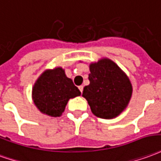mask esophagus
<instances>
[{
    "instance_id": "1",
    "label": "esophagus",
    "mask_w": 161,
    "mask_h": 161,
    "mask_svg": "<svg viewBox=\"0 0 161 161\" xmlns=\"http://www.w3.org/2000/svg\"><path fill=\"white\" fill-rule=\"evenodd\" d=\"M78 89H79V91L81 92V93L83 92V90H84V86L83 85H80V86H78Z\"/></svg>"
}]
</instances>
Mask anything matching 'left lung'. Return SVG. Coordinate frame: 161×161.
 Masks as SVG:
<instances>
[{"label":"left lung","instance_id":"1","mask_svg":"<svg viewBox=\"0 0 161 161\" xmlns=\"http://www.w3.org/2000/svg\"><path fill=\"white\" fill-rule=\"evenodd\" d=\"M90 84L83 95L92 113L101 119H114L127 107L132 94L128 77L114 62L103 58L90 64Z\"/></svg>","mask_w":161,"mask_h":161}]
</instances>
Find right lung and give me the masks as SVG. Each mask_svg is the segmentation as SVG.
<instances>
[{"label": "right lung", "instance_id": "right-lung-1", "mask_svg": "<svg viewBox=\"0 0 161 161\" xmlns=\"http://www.w3.org/2000/svg\"><path fill=\"white\" fill-rule=\"evenodd\" d=\"M80 95V91L61 67L46 69L32 89L34 104L42 113L50 117H60L69 98Z\"/></svg>", "mask_w": 161, "mask_h": 161}]
</instances>
